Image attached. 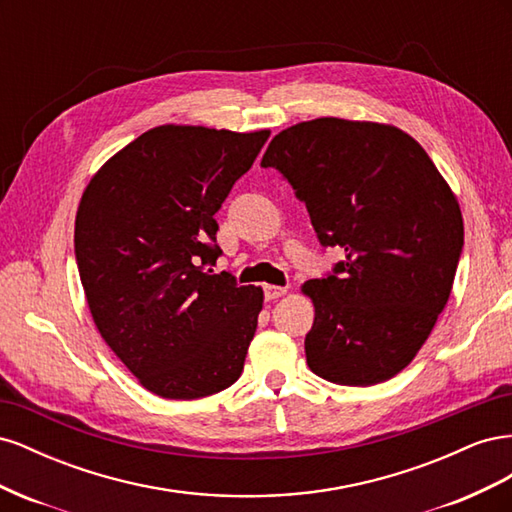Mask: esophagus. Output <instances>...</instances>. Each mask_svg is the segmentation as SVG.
<instances>
[{
  "label": "esophagus",
  "mask_w": 512,
  "mask_h": 512,
  "mask_svg": "<svg viewBox=\"0 0 512 512\" xmlns=\"http://www.w3.org/2000/svg\"><path fill=\"white\" fill-rule=\"evenodd\" d=\"M286 290H288V288H284V286H271V284H267L265 288H262V292H265V301L280 299L282 294H286Z\"/></svg>",
  "instance_id": "34e87169"
}]
</instances>
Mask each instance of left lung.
<instances>
[{"label": "left lung", "instance_id": "obj_1", "mask_svg": "<svg viewBox=\"0 0 512 512\" xmlns=\"http://www.w3.org/2000/svg\"><path fill=\"white\" fill-rule=\"evenodd\" d=\"M260 166L280 170L322 247L346 256L303 284L316 316L307 365L346 386L393 378L429 337L463 250L455 194L414 138L320 117L282 130Z\"/></svg>", "mask_w": 512, "mask_h": 512}]
</instances>
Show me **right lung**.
Wrapping results in <instances>:
<instances>
[{
    "instance_id": "right-lung-1",
    "label": "right lung",
    "mask_w": 512,
    "mask_h": 512,
    "mask_svg": "<svg viewBox=\"0 0 512 512\" xmlns=\"http://www.w3.org/2000/svg\"><path fill=\"white\" fill-rule=\"evenodd\" d=\"M269 130L160 126L89 181L74 226L81 284L104 342L147 391L198 399L235 384L262 288L213 273L220 211Z\"/></svg>"
}]
</instances>
